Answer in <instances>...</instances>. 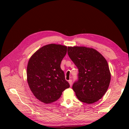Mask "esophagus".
<instances>
[{"mask_svg": "<svg viewBox=\"0 0 129 129\" xmlns=\"http://www.w3.org/2000/svg\"><path fill=\"white\" fill-rule=\"evenodd\" d=\"M68 82H69L70 86H72V80H69V81H68Z\"/></svg>", "mask_w": 129, "mask_h": 129, "instance_id": "esophagus-1", "label": "esophagus"}]
</instances>
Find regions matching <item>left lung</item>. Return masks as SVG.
Wrapping results in <instances>:
<instances>
[{
    "mask_svg": "<svg viewBox=\"0 0 129 129\" xmlns=\"http://www.w3.org/2000/svg\"><path fill=\"white\" fill-rule=\"evenodd\" d=\"M68 53L79 69L78 81L73 85L76 97L86 104L96 102L105 94L110 83L106 60L96 50L85 46H68Z\"/></svg>",
    "mask_w": 129,
    "mask_h": 129,
    "instance_id": "8db88e82",
    "label": "left lung"
}]
</instances>
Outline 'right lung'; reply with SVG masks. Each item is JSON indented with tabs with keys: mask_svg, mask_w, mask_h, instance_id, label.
I'll list each match as a JSON object with an SVG mask.
<instances>
[{
	"mask_svg": "<svg viewBox=\"0 0 129 129\" xmlns=\"http://www.w3.org/2000/svg\"><path fill=\"white\" fill-rule=\"evenodd\" d=\"M67 52V46L50 44L42 46L30 57L27 65V81L33 94L41 102H55L62 91L70 87L60 68Z\"/></svg>",
	"mask_w": 129,
	"mask_h": 129,
	"instance_id": "1",
	"label": "right lung"
}]
</instances>
